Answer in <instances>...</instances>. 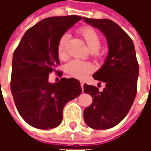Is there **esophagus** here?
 I'll return each mask as SVG.
<instances>
[{"label":"esophagus","instance_id":"obj_1","mask_svg":"<svg viewBox=\"0 0 151 151\" xmlns=\"http://www.w3.org/2000/svg\"><path fill=\"white\" fill-rule=\"evenodd\" d=\"M80 83H81V86H82V88L83 89V86H84V82H82V81H81V82H80Z\"/></svg>","mask_w":151,"mask_h":151}]
</instances>
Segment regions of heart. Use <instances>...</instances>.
Returning <instances> with one entry per match:
<instances>
[{
	"mask_svg": "<svg viewBox=\"0 0 151 151\" xmlns=\"http://www.w3.org/2000/svg\"><path fill=\"white\" fill-rule=\"evenodd\" d=\"M79 33L85 40L89 49L95 53L96 56L99 55V47L101 45V40L98 33L91 27H85L79 30ZM69 35L65 33L60 38L57 43V54L60 59L67 57V45L69 43ZM94 66L89 62L82 61L80 60H73L66 65V70L69 74L77 78H84L89 73L94 71Z\"/></svg>",
	"mask_w": 151,
	"mask_h": 151,
	"instance_id": "b5f03b06",
	"label": "heart"
}]
</instances>
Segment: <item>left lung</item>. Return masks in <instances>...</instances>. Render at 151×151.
<instances>
[{
    "label": "left lung",
    "mask_w": 151,
    "mask_h": 151,
    "mask_svg": "<svg viewBox=\"0 0 151 151\" xmlns=\"http://www.w3.org/2000/svg\"><path fill=\"white\" fill-rule=\"evenodd\" d=\"M83 20L101 31L107 39L108 54L104 64L93 74L95 80L105 83L103 91L84 84V92L93 102L85 108L86 124L95 129L116 126L126 116L137 94L139 67L133 40L122 28L109 19Z\"/></svg>",
    "instance_id": "8db88e82"
}]
</instances>
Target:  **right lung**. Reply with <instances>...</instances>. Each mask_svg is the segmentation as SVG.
Returning a JSON list of instances; mask_svg holds the SVG:
<instances>
[{
    "label": "right lung",
    "instance_id": "obj_1",
    "mask_svg": "<svg viewBox=\"0 0 151 151\" xmlns=\"http://www.w3.org/2000/svg\"><path fill=\"white\" fill-rule=\"evenodd\" d=\"M81 19L76 15L43 19L26 31L14 52L12 95L20 116L32 127L49 129L58 126L64 107L82 93L75 78L48 82L49 73L60 64V38ZM58 74L61 76V72Z\"/></svg>",
    "mask_w": 151,
    "mask_h": 151
}]
</instances>
